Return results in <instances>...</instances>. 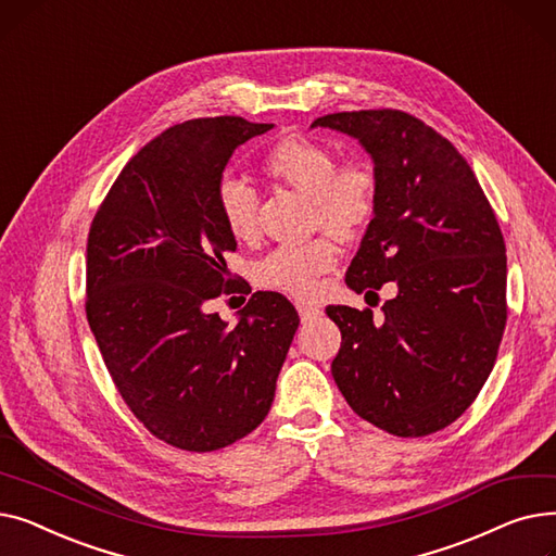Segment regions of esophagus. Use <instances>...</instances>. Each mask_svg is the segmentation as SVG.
I'll use <instances>...</instances> for the list:
<instances>
[{"label": "esophagus", "mask_w": 556, "mask_h": 556, "mask_svg": "<svg viewBox=\"0 0 556 556\" xmlns=\"http://www.w3.org/2000/svg\"><path fill=\"white\" fill-rule=\"evenodd\" d=\"M298 311H300V317L304 319V323H306V319H313V317H317L319 313H323V311H319V306L306 304V302H298Z\"/></svg>", "instance_id": "obj_1"}]
</instances>
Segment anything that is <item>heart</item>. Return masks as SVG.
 Returning a JSON list of instances; mask_svg holds the SVG:
<instances>
[{
	"instance_id": "1",
	"label": "heart",
	"mask_w": 556,
	"mask_h": 556,
	"mask_svg": "<svg viewBox=\"0 0 556 556\" xmlns=\"http://www.w3.org/2000/svg\"><path fill=\"white\" fill-rule=\"evenodd\" d=\"M268 180L311 198V225L340 241L361 239L376 218L378 178L369 162L352 157L336 162L329 146L304 135H288L261 157ZM216 210L225 229L237 241L256 237V191L239 178H225L216 187ZM338 245L317 237L304 245H283L254 266V281L298 300L311 298L317 281L338 263Z\"/></svg>"
}]
</instances>
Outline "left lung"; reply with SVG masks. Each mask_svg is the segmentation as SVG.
<instances>
[{
    "mask_svg": "<svg viewBox=\"0 0 556 556\" xmlns=\"http://www.w3.org/2000/svg\"><path fill=\"white\" fill-rule=\"evenodd\" d=\"M356 137L374 160L378 210L346 286L394 281L378 323L369 308L327 306L342 333L338 390L365 421L396 437L451 426L480 394L507 325V254L491 204L455 146L417 116L378 108L313 122Z\"/></svg>",
    "mask_w": 556,
    "mask_h": 556,
    "instance_id": "left-lung-1",
    "label": "left lung"
}]
</instances>
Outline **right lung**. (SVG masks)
I'll use <instances>...</instances> for the list:
<instances>
[{"mask_svg": "<svg viewBox=\"0 0 556 556\" xmlns=\"http://www.w3.org/2000/svg\"><path fill=\"white\" fill-rule=\"evenodd\" d=\"M270 128L243 116L170 126L122 168L87 237L85 313L112 383L146 430L182 451H218L266 419L300 327L268 290L237 327L210 311L241 293L216 187L237 146Z\"/></svg>", "mask_w": 556, "mask_h": 556, "instance_id": "right-lung-1", "label": "right lung"}]
</instances>
